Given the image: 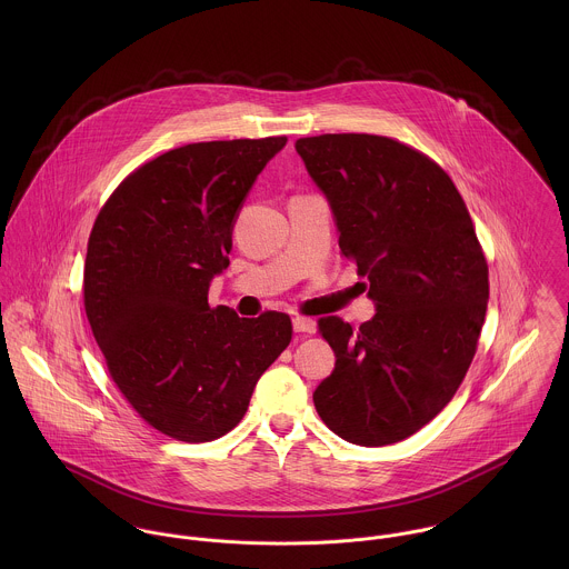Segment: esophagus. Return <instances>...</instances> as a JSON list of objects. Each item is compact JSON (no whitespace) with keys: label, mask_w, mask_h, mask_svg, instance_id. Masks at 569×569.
<instances>
[{"label":"esophagus","mask_w":569,"mask_h":569,"mask_svg":"<svg viewBox=\"0 0 569 569\" xmlns=\"http://www.w3.org/2000/svg\"><path fill=\"white\" fill-rule=\"evenodd\" d=\"M293 330L296 332H307V335H311V332H316L318 330V325H316V320H309V318H293Z\"/></svg>","instance_id":"34e87169"}]
</instances>
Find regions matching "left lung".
Wrapping results in <instances>:
<instances>
[{"mask_svg":"<svg viewBox=\"0 0 569 569\" xmlns=\"http://www.w3.org/2000/svg\"><path fill=\"white\" fill-rule=\"evenodd\" d=\"M296 151L377 311L359 330L320 320L335 370L313 403L352 445L406 440L453 399L476 355L488 267L473 221L449 174L397 140L328 133Z\"/></svg>","mask_w":569,"mask_h":569,"instance_id":"1","label":"left lung"}]
</instances>
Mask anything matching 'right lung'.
I'll list each match as a JSON object with an SVG mask.
<instances>
[{
	"label": "right lung",
	"mask_w": 569,
	"mask_h": 569,
	"mask_svg": "<svg viewBox=\"0 0 569 569\" xmlns=\"http://www.w3.org/2000/svg\"><path fill=\"white\" fill-rule=\"evenodd\" d=\"M287 138L199 142L129 174L100 210L84 258V313L107 368L158 431L208 442L234 429L291 320L210 309L232 230Z\"/></svg>",
	"instance_id": "obj_1"
}]
</instances>
